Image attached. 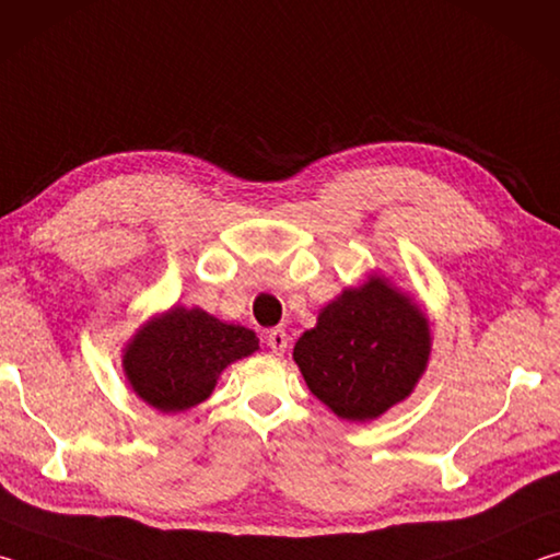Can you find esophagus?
I'll list each match as a JSON object with an SVG mask.
<instances>
[{
  "instance_id": "obj_1",
  "label": "esophagus",
  "mask_w": 560,
  "mask_h": 560,
  "mask_svg": "<svg viewBox=\"0 0 560 560\" xmlns=\"http://www.w3.org/2000/svg\"><path fill=\"white\" fill-rule=\"evenodd\" d=\"M267 346L271 348L273 355H281L289 348V334L283 328H273L267 334Z\"/></svg>"
}]
</instances>
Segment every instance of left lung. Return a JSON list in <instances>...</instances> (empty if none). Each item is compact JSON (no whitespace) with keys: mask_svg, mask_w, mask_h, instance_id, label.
<instances>
[{"mask_svg":"<svg viewBox=\"0 0 560 560\" xmlns=\"http://www.w3.org/2000/svg\"><path fill=\"white\" fill-rule=\"evenodd\" d=\"M430 320L385 277L346 289L293 346L308 390L340 420L368 422L410 397L430 360Z\"/></svg>","mask_w":560,"mask_h":560,"instance_id":"obj_1","label":"left lung"}]
</instances>
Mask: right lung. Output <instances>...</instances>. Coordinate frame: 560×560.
Returning <instances> with one entry per match:
<instances>
[{
    "label": "right lung",
    "instance_id": "1",
    "mask_svg": "<svg viewBox=\"0 0 560 560\" xmlns=\"http://www.w3.org/2000/svg\"><path fill=\"white\" fill-rule=\"evenodd\" d=\"M254 350V330L202 308L173 306L136 330L122 350V371L140 400L160 412H183L205 402L224 368Z\"/></svg>",
    "mask_w": 560,
    "mask_h": 560
}]
</instances>
